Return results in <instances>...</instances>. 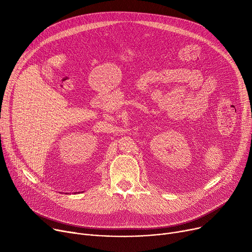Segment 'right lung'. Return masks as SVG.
<instances>
[{
	"instance_id": "1",
	"label": "right lung",
	"mask_w": 252,
	"mask_h": 252,
	"mask_svg": "<svg viewBox=\"0 0 252 252\" xmlns=\"http://www.w3.org/2000/svg\"><path fill=\"white\" fill-rule=\"evenodd\" d=\"M74 193H79V192H74Z\"/></svg>"
}]
</instances>
